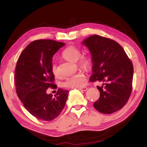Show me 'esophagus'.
I'll return each instance as SVG.
<instances>
[{"instance_id": "esophagus-1", "label": "esophagus", "mask_w": 147, "mask_h": 147, "mask_svg": "<svg viewBox=\"0 0 147 147\" xmlns=\"http://www.w3.org/2000/svg\"><path fill=\"white\" fill-rule=\"evenodd\" d=\"M88 88H86V87H83V88H79V89L80 91H87L88 90Z\"/></svg>"}]
</instances>
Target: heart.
<instances>
[{"mask_svg": "<svg viewBox=\"0 0 147 147\" xmlns=\"http://www.w3.org/2000/svg\"><path fill=\"white\" fill-rule=\"evenodd\" d=\"M82 55L80 49L75 46L71 45L64 50L62 57L71 61H76L77 66L84 71L90 70L93 65V61L90 56ZM51 72L54 76L58 75V70L55 63L51 65ZM86 78L83 72L79 71L74 75L68 77L64 82L63 86L69 88H80L86 85Z\"/></svg>", "mask_w": 147, "mask_h": 147, "instance_id": "1", "label": "heart"}]
</instances>
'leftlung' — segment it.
<instances>
[{"label": "left lung", "mask_w": 147, "mask_h": 147, "mask_svg": "<svg viewBox=\"0 0 147 147\" xmlns=\"http://www.w3.org/2000/svg\"><path fill=\"white\" fill-rule=\"evenodd\" d=\"M83 44L90 51L93 61L92 82H103L96 86L100 97L93 106L99 112L111 114L127 103L132 90L134 67L130 58L115 41L98 35L89 37Z\"/></svg>", "instance_id": "left-lung-1"}]
</instances>
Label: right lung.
Returning <instances> with one entry per match:
<instances>
[{"label":"right lung","mask_w":147,"mask_h":147,"mask_svg":"<svg viewBox=\"0 0 147 147\" xmlns=\"http://www.w3.org/2000/svg\"><path fill=\"white\" fill-rule=\"evenodd\" d=\"M65 43L51 39L32 41L23 50L17 62L15 83L17 96L28 112L39 120L51 121L65 105L68 90L58 89L56 95L47 94L56 89L51 72L53 57Z\"/></svg>","instance_id":"add662e5"}]
</instances>
